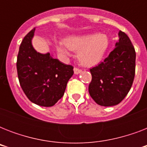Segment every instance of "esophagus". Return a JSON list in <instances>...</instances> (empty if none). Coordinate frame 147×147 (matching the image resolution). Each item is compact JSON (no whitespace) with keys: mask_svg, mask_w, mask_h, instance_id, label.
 <instances>
[{"mask_svg":"<svg viewBox=\"0 0 147 147\" xmlns=\"http://www.w3.org/2000/svg\"><path fill=\"white\" fill-rule=\"evenodd\" d=\"M81 71H82V69H78V68H76H76L74 69V72H75V74H76V75H78V74H79Z\"/></svg>","mask_w":147,"mask_h":147,"instance_id":"obj_1","label":"esophagus"}]
</instances>
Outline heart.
Returning a JSON list of instances; mask_svg holds the SVG:
<instances>
[{"mask_svg":"<svg viewBox=\"0 0 147 147\" xmlns=\"http://www.w3.org/2000/svg\"><path fill=\"white\" fill-rule=\"evenodd\" d=\"M64 44H59L58 51L63 55H69L67 47L78 51V59L84 65L91 66L102 60L109 47V40L105 34H88L80 36H70L65 39Z\"/></svg>","mask_w":147,"mask_h":147,"instance_id":"1","label":"heart"}]
</instances>
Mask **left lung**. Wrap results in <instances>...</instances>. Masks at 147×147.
I'll return each mask as SVG.
<instances>
[{
  "mask_svg": "<svg viewBox=\"0 0 147 147\" xmlns=\"http://www.w3.org/2000/svg\"><path fill=\"white\" fill-rule=\"evenodd\" d=\"M116 47L107 58L90 69L92 81L88 92L100 106L118 105L131 88L135 76L136 52L130 38L120 31Z\"/></svg>",
  "mask_w": 147,
  "mask_h": 147,
  "instance_id": "8db88e82",
  "label": "left lung"
}]
</instances>
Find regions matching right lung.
<instances>
[{
    "label": "right lung",
    "mask_w": 147,
    "mask_h": 147,
    "mask_svg": "<svg viewBox=\"0 0 147 147\" xmlns=\"http://www.w3.org/2000/svg\"><path fill=\"white\" fill-rule=\"evenodd\" d=\"M35 28L30 31L20 46L17 70L20 85L28 99L42 107H52L62 98L74 73L73 66L65 65L49 53L33 49L31 40Z\"/></svg>",
    "instance_id": "right-lung-1"
}]
</instances>
